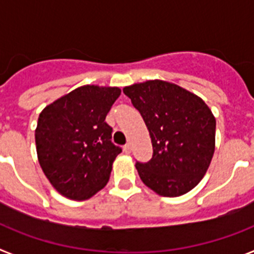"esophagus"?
Segmentation results:
<instances>
[{
	"instance_id": "esophagus-1",
	"label": "esophagus",
	"mask_w": 254,
	"mask_h": 254,
	"mask_svg": "<svg viewBox=\"0 0 254 254\" xmlns=\"http://www.w3.org/2000/svg\"><path fill=\"white\" fill-rule=\"evenodd\" d=\"M123 150H125V152L129 154V152H131V145H129V143H126L125 146H123Z\"/></svg>"
}]
</instances>
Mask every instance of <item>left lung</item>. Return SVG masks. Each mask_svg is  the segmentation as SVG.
<instances>
[{
    "mask_svg": "<svg viewBox=\"0 0 254 254\" xmlns=\"http://www.w3.org/2000/svg\"><path fill=\"white\" fill-rule=\"evenodd\" d=\"M123 93L149 129L152 158L136 163L141 181L164 197L196 187L215 151L216 121L199 96L163 80L126 86Z\"/></svg>",
    "mask_w": 254,
    "mask_h": 254,
    "instance_id": "left-lung-1",
    "label": "left lung"
}]
</instances>
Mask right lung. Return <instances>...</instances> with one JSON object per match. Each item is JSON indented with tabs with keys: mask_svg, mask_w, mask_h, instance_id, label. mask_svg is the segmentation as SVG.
<instances>
[{
	"mask_svg": "<svg viewBox=\"0 0 254 254\" xmlns=\"http://www.w3.org/2000/svg\"><path fill=\"white\" fill-rule=\"evenodd\" d=\"M120 87L85 85L47 105L35 129L38 160L62 196L84 201L105 187L122 149L105 117Z\"/></svg>",
	"mask_w": 254,
	"mask_h": 254,
	"instance_id": "obj_1",
	"label": "right lung"
}]
</instances>
